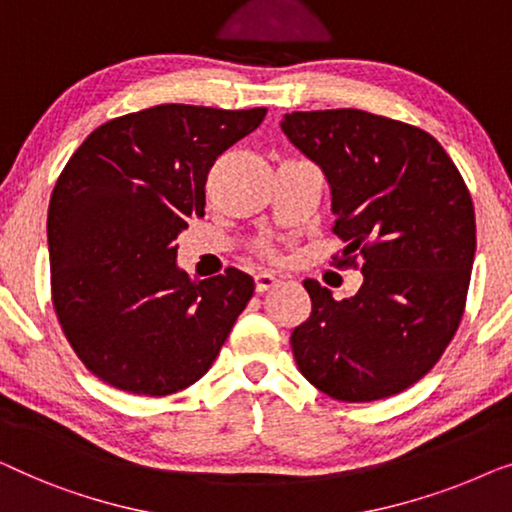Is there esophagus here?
Here are the masks:
<instances>
[{
	"label": "esophagus",
	"mask_w": 512,
	"mask_h": 512,
	"mask_svg": "<svg viewBox=\"0 0 512 512\" xmlns=\"http://www.w3.org/2000/svg\"><path fill=\"white\" fill-rule=\"evenodd\" d=\"M280 283L278 276H273V273H257L255 276V290L262 294V292H269L271 287H276Z\"/></svg>",
	"instance_id": "1"
}]
</instances>
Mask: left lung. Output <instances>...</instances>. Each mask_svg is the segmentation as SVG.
Masks as SVG:
<instances>
[{"label": "left lung", "mask_w": 512, "mask_h": 512, "mask_svg": "<svg viewBox=\"0 0 512 512\" xmlns=\"http://www.w3.org/2000/svg\"><path fill=\"white\" fill-rule=\"evenodd\" d=\"M280 129L325 174L341 262L357 253L364 276L341 301L304 280L313 311L290 338L299 371L338 401L399 394L438 362L462 320L475 255L464 178L434 136L383 115L297 111Z\"/></svg>", "instance_id": "8db88e82"}]
</instances>
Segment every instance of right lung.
I'll list each match as a JSON object with an SVG mask.
<instances>
[{
  "instance_id": "add662e5",
  "label": "right lung",
  "mask_w": 512,
  "mask_h": 512,
  "mask_svg": "<svg viewBox=\"0 0 512 512\" xmlns=\"http://www.w3.org/2000/svg\"><path fill=\"white\" fill-rule=\"evenodd\" d=\"M266 109L160 104L97 127L48 206L53 306L78 359L129 394L167 397L204 376L255 292L239 269L197 283L178 234L201 218L213 162Z\"/></svg>"
}]
</instances>
